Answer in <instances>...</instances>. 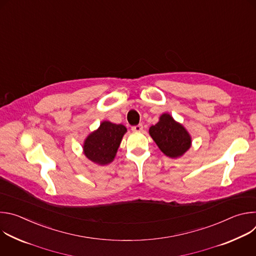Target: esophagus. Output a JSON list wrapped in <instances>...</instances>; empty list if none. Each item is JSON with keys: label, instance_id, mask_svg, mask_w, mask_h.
Returning <instances> with one entry per match:
<instances>
[{"label": "esophagus", "instance_id": "obj_1", "mask_svg": "<svg viewBox=\"0 0 256 256\" xmlns=\"http://www.w3.org/2000/svg\"><path fill=\"white\" fill-rule=\"evenodd\" d=\"M132 132H142V124H136V126H132Z\"/></svg>", "mask_w": 256, "mask_h": 256}]
</instances>
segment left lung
<instances>
[{"label": "left lung", "instance_id": "left-lung-1", "mask_svg": "<svg viewBox=\"0 0 256 256\" xmlns=\"http://www.w3.org/2000/svg\"><path fill=\"white\" fill-rule=\"evenodd\" d=\"M149 132L160 150L168 157L177 158L190 148L192 138L186 130L167 114L150 128Z\"/></svg>", "mask_w": 256, "mask_h": 256}]
</instances>
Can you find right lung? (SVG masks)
Returning a JSON list of instances; mask_svg holds the SVG:
<instances>
[{"label": "right lung", "mask_w": 256, "mask_h": 256, "mask_svg": "<svg viewBox=\"0 0 256 256\" xmlns=\"http://www.w3.org/2000/svg\"><path fill=\"white\" fill-rule=\"evenodd\" d=\"M126 128L122 124L103 122L99 128L85 140L84 154L94 163L105 165L110 163L116 154Z\"/></svg>", "instance_id": "obj_1"}]
</instances>
